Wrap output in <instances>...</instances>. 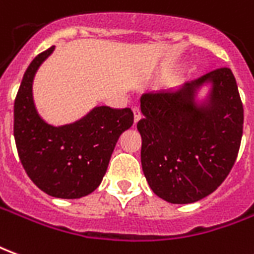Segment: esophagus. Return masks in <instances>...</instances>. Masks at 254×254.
I'll return each mask as SVG.
<instances>
[{
  "label": "esophagus",
  "instance_id": "obj_1",
  "mask_svg": "<svg viewBox=\"0 0 254 254\" xmlns=\"http://www.w3.org/2000/svg\"><path fill=\"white\" fill-rule=\"evenodd\" d=\"M132 112H134V122L136 123V122H138V120H139V119H141V116H142L141 109H139L138 107L132 108Z\"/></svg>",
  "mask_w": 254,
  "mask_h": 254
}]
</instances>
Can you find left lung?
Listing matches in <instances>:
<instances>
[{
  "label": "left lung",
  "instance_id": "left-lung-1",
  "mask_svg": "<svg viewBox=\"0 0 254 254\" xmlns=\"http://www.w3.org/2000/svg\"><path fill=\"white\" fill-rule=\"evenodd\" d=\"M208 80L214 83L212 107L198 110L193 87ZM141 111L145 118L136 127L142 170L153 191L172 204L213 193L233 168L244 130V107L231 69L216 68L175 94L143 95Z\"/></svg>",
  "mask_w": 254,
  "mask_h": 254
}]
</instances>
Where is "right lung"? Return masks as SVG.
Masks as SVG:
<instances>
[{"label":"right lung","instance_id":"obj_1","mask_svg":"<svg viewBox=\"0 0 254 254\" xmlns=\"http://www.w3.org/2000/svg\"><path fill=\"white\" fill-rule=\"evenodd\" d=\"M53 46L31 61L15 98L13 134L23 168L57 198H80L100 186L120 134L134 123L130 108L97 107L76 123H45L32 101V79Z\"/></svg>","mask_w":254,"mask_h":254}]
</instances>
